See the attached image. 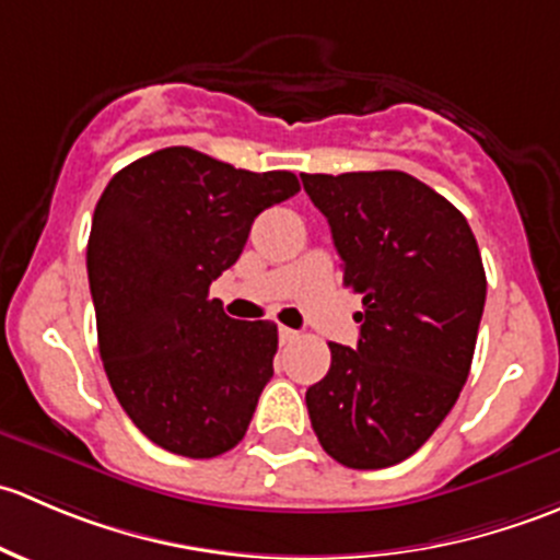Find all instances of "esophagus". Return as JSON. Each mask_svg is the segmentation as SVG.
<instances>
[{"instance_id":"34e87169","label":"esophagus","mask_w":560,"mask_h":560,"mask_svg":"<svg viewBox=\"0 0 560 560\" xmlns=\"http://www.w3.org/2000/svg\"><path fill=\"white\" fill-rule=\"evenodd\" d=\"M298 338H301V332L292 330V327H284V325L279 327V341H281V343H295Z\"/></svg>"}]
</instances>
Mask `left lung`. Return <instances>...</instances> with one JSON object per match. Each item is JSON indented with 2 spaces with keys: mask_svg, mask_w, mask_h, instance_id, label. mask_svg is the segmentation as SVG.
Segmentation results:
<instances>
[{
  "mask_svg": "<svg viewBox=\"0 0 560 560\" xmlns=\"http://www.w3.org/2000/svg\"><path fill=\"white\" fill-rule=\"evenodd\" d=\"M363 298L358 349L330 343L306 389L322 450L349 468H387L433 436L468 380L485 308L482 257L466 217L400 171L303 173Z\"/></svg>",
  "mask_w": 560,
  "mask_h": 560,
  "instance_id": "obj_1",
  "label": "left lung"
}]
</instances>
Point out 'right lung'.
Segmentation results:
<instances>
[{"label":"right lung","instance_id":"1","mask_svg":"<svg viewBox=\"0 0 560 560\" xmlns=\"http://www.w3.org/2000/svg\"><path fill=\"white\" fill-rule=\"evenodd\" d=\"M295 191V173L238 171L173 145L118 171L94 208L86 270L107 382L167 453L217 457L246 436L279 330L230 319L208 290L254 219Z\"/></svg>","mask_w":560,"mask_h":560}]
</instances>
